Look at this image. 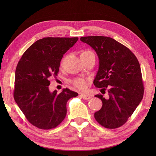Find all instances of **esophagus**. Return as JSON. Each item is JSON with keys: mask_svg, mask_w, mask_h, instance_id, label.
<instances>
[{"mask_svg": "<svg viewBox=\"0 0 156 156\" xmlns=\"http://www.w3.org/2000/svg\"><path fill=\"white\" fill-rule=\"evenodd\" d=\"M81 97L83 98V99H84V100H88V99H90L91 98V96L88 95V94H80Z\"/></svg>", "mask_w": 156, "mask_h": 156, "instance_id": "esophagus-1", "label": "esophagus"}]
</instances>
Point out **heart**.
I'll return each instance as SVG.
<instances>
[{"label": "heart", "instance_id": "heart-1", "mask_svg": "<svg viewBox=\"0 0 156 156\" xmlns=\"http://www.w3.org/2000/svg\"><path fill=\"white\" fill-rule=\"evenodd\" d=\"M90 54H93V53H92L91 51L87 50V51H84L82 52L81 54V55H88ZM72 82L74 87L79 89V90H84L88 87V81L87 80H85V79H84V78H76V79H74V80H73Z\"/></svg>", "mask_w": 156, "mask_h": 156}]
</instances>
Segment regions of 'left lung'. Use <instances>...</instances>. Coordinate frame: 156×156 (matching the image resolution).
Wrapping results in <instances>:
<instances>
[{
    "instance_id": "obj_1",
    "label": "left lung",
    "mask_w": 156,
    "mask_h": 156,
    "mask_svg": "<svg viewBox=\"0 0 156 156\" xmlns=\"http://www.w3.org/2000/svg\"><path fill=\"white\" fill-rule=\"evenodd\" d=\"M80 40L93 48L99 59L94 80L101 92L95 95L102 102L94 118L105 128L120 127L127 121L144 97V87L140 63L132 51L114 39L105 36L82 37ZM108 89H107L106 88Z\"/></svg>"
}]
</instances>
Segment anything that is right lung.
I'll return each mask as SVG.
<instances>
[{"mask_svg":"<svg viewBox=\"0 0 156 156\" xmlns=\"http://www.w3.org/2000/svg\"><path fill=\"white\" fill-rule=\"evenodd\" d=\"M78 37H44L33 44L18 62L14 98L29 122L41 129L57 127L65 119L66 103L77 97L68 88L49 90V78L58 76L63 55Z\"/></svg>","mask_w":156,"mask_h":156,"instance_id":"right-lung-1","label":"right lung"}]
</instances>
